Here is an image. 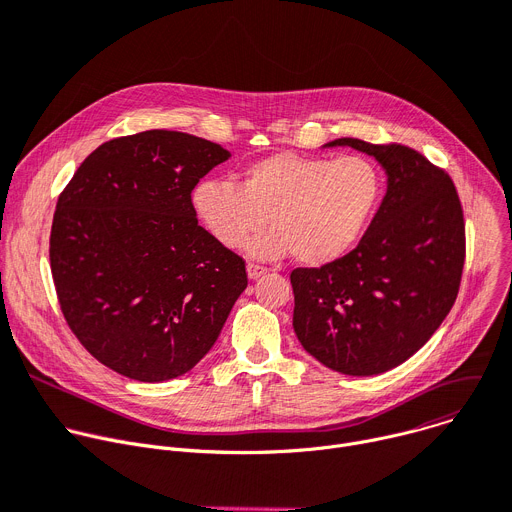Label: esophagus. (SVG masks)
<instances>
[{
  "label": "esophagus",
  "instance_id": "1",
  "mask_svg": "<svg viewBox=\"0 0 512 512\" xmlns=\"http://www.w3.org/2000/svg\"><path fill=\"white\" fill-rule=\"evenodd\" d=\"M265 273H267V267H261V265H257V263H249V265H247L249 280H259V277L265 275Z\"/></svg>",
  "mask_w": 512,
  "mask_h": 512
}]
</instances>
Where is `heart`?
Returning a JSON list of instances; mask_svg holds the SVG:
<instances>
[{"label":"heart","instance_id":"heart-1","mask_svg":"<svg viewBox=\"0 0 512 512\" xmlns=\"http://www.w3.org/2000/svg\"><path fill=\"white\" fill-rule=\"evenodd\" d=\"M384 196L380 167L361 155L339 159L273 153L251 163L239 179L200 181L192 204L210 235L224 247L277 259L294 253L304 265L341 259L365 235Z\"/></svg>","mask_w":512,"mask_h":512}]
</instances>
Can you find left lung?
<instances>
[{
	"label": "left lung",
	"instance_id": "left-lung-1",
	"mask_svg": "<svg viewBox=\"0 0 512 512\" xmlns=\"http://www.w3.org/2000/svg\"><path fill=\"white\" fill-rule=\"evenodd\" d=\"M386 173V196L357 247L294 269V331L339 374L378 376L421 349L449 314L466 259V226L445 171L402 145L337 138Z\"/></svg>",
	"mask_w": 512,
	"mask_h": 512
}]
</instances>
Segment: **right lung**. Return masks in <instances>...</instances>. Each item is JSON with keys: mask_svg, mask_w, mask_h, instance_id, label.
Segmentation results:
<instances>
[{"mask_svg": "<svg viewBox=\"0 0 512 512\" xmlns=\"http://www.w3.org/2000/svg\"><path fill=\"white\" fill-rule=\"evenodd\" d=\"M230 157L206 138L147 130L91 153L57 202L51 271L65 320L138 382L190 371L247 288L245 261L198 224L196 183Z\"/></svg>", "mask_w": 512, "mask_h": 512, "instance_id": "add662e5", "label": "right lung"}]
</instances>
